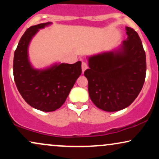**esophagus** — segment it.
<instances>
[{
  "instance_id": "obj_1",
  "label": "esophagus",
  "mask_w": 159,
  "mask_h": 159,
  "mask_svg": "<svg viewBox=\"0 0 159 159\" xmlns=\"http://www.w3.org/2000/svg\"><path fill=\"white\" fill-rule=\"evenodd\" d=\"M88 66H87V63L86 62H82L81 63V69H82V72H84V71L87 69Z\"/></svg>"
}]
</instances>
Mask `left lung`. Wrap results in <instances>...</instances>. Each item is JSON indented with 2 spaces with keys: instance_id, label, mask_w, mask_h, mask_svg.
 I'll list each match as a JSON object with an SVG mask.
<instances>
[{
  "instance_id": "1",
  "label": "left lung",
  "mask_w": 159,
  "mask_h": 159,
  "mask_svg": "<svg viewBox=\"0 0 159 159\" xmlns=\"http://www.w3.org/2000/svg\"><path fill=\"white\" fill-rule=\"evenodd\" d=\"M128 38L121 48L88 58L84 72L90 99L102 110L114 112L125 108L138 97L146 78V54L134 29L126 27Z\"/></svg>"
}]
</instances>
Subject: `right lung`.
I'll list each match as a JSON object with an SVG mask.
<instances>
[{"label":"right lung","instance_id":"obj_1","mask_svg":"<svg viewBox=\"0 0 159 159\" xmlns=\"http://www.w3.org/2000/svg\"><path fill=\"white\" fill-rule=\"evenodd\" d=\"M51 24L29 27L19 40L13 60L14 80L20 94L28 105L45 112L56 111L63 105L81 74V61L55 64L45 69L33 68L27 54L29 43L39 29Z\"/></svg>","mask_w":159,"mask_h":159}]
</instances>
